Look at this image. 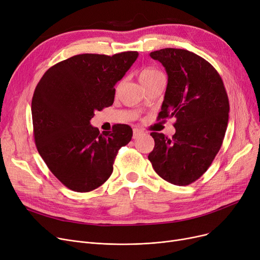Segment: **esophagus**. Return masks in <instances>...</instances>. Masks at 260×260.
I'll return each mask as SVG.
<instances>
[{
    "instance_id": "esophagus-1",
    "label": "esophagus",
    "mask_w": 260,
    "mask_h": 260,
    "mask_svg": "<svg viewBox=\"0 0 260 260\" xmlns=\"http://www.w3.org/2000/svg\"><path fill=\"white\" fill-rule=\"evenodd\" d=\"M143 134V131L139 129V128H134L133 129V138H138L139 136H141Z\"/></svg>"
}]
</instances>
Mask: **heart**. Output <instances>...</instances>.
<instances>
[{
  "label": "heart",
  "mask_w": 260,
  "mask_h": 260,
  "mask_svg": "<svg viewBox=\"0 0 260 260\" xmlns=\"http://www.w3.org/2000/svg\"><path fill=\"white\" fill-rule=\"evenodd\" d=\"M160 77H163V74L153 67H144L139 72V80L143 86L148 85Z\"/></svg>",
  "instance_id": "b5f03b06"
}]
</instances>
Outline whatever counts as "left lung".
<instances>
[{"label": "left lung", "instance_id": "1", "mask_svg": "<svg viewBox=\"0 0 260 260\" xmlns=\"http://www.w3.org/2000/svg\"><path fill=\"white\" fill-rule=\"evenodd\" d=\"M166 67L168 86L157 120L175 117L176 133L168 138L153 132L149 153L155 172L175 185H188L207 172L222 145L230 103L215 68L185 49L163 48L149 54Z\"/></svg>", "mask_w": 260, "mask_h": 260}]
</instances>
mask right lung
<instances>
[{"label": "right lung", "instance_id": "right-lung-1", "mask_svg": "<svg viewBox=\"0 0 260 260\" xmlns=\"http://www.w3.org/2000/svg\"><path fill=\"white\" fill-rule=\"evenodd\" d=\"M137 58V51L77 54L51 66L35 89L37 149L50 172L75 192L102 185L113 173L118 151L132 140L126 124L100 134L89 121L95 111L113 105L116 83Z\"/></svg>", "mask_w": 260, "mask_h": 260}]
</instances>
